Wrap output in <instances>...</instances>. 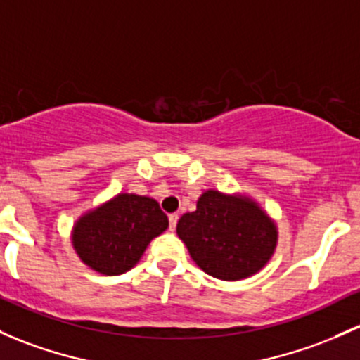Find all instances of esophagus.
<instances>
[{"label": "esophagus", "instance_id": "1", "mask_svg": "<svg viewBox=\"0 0 360 360\" xmlns=\"http://www.w3.org/2000/svg\"><path fill=\"white\" fill-rule=\"evenodd\" d=\"M177 219H179V215H177V214H170V215H169V226H170V229H176Z\"/></svg>", "mask_w": 360, "mask_h": 360}]
</instances>
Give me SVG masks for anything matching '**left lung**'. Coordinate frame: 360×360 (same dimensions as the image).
<instances>
[{
	"instance_id": "obj_1",
	"label": "left lung",
	"mask_w": 360,
	"mask_h": 360,
	"mask_svg": "<svg viewBox=\"0 0 360 360\" xmlns=\"http://www.w3.org/2000/svg\"><path fill=\"white\" fill-rule=\"evenodd\" d=\"M177 236L193 262L212 278L240 281L255 276L278 247L276 221L245 193L205 190L177 222Z\"/></svg>"
}]
</instances>
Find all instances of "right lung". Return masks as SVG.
I'll use <instances>...</instances> for the list:
<instances>
[{
	"instance_id": "obj_1",
	"label": "right lung",
	"mask_w": 360,
	"mask_h": 360,
	"mask_svg": "<svg viewBox=\"0 0 360 360\" xmlns=\"http://www.w3.org/2000/svg\"><path fill=\"white\" fill-rule=\"evenodd\" d=\"M169 228L157 200L119 193L79 215L70 241L82 264L103 276H119L141 260L153 238Z\"/></svg>"
}]
</instances>
